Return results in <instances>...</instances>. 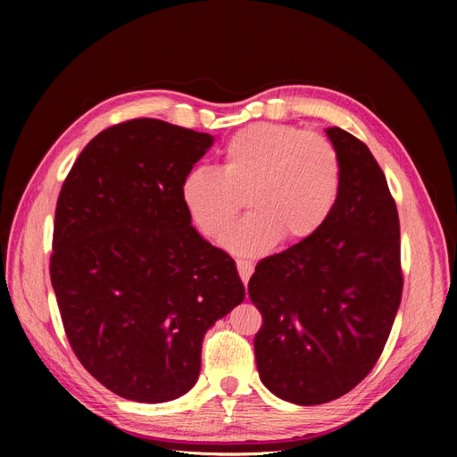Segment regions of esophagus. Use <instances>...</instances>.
<instances>
[{
	"label": "esophagus",
	"instance_id": "34e87169",
	"mask_svg": "<svg viewBox=\"0 0 457 457\" xmlns=\"http://www.w3.org/2000/svg\"><path fill=\"white\" fill-rule=\"evenodd\" d=\"M237 269L244 286H247V280H250V276L253 274V262L245 259H237Z\"/></svg>",
	"mask_w": 457,
	"mask_h": 457
}]
</instances>
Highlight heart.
Returning <instances> with one entry per match:
<instances>
[{
	"label": "heart",
	"instance_id": "heart-1",
	"mask_svg": "<svg viewBox=\"0 0 457 457\" xmlns=\"http://www.w3.org/2000/svg\"><path fill=\"white\" fill-rule=\"evenodd\" d=\"M343 168L324 133L284 123H253L220 150L219 171L187 173L181 195L188 215L210 238L223 234L244 207L252 215L223 244L259 255L276 244H297L324 227L341 195Z\"/></svg>",
	"mask_w": 457,
	"mask_h": 457
}]
</instances>
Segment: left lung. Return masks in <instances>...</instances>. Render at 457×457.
I'll return each mask as SVG.
<instances>
[{"label":"left lung","instance_id":"obj_1","mask_svg":"<svg viewBox=\"0 0 457 457\" xmlns=\"http://www.w3.org/2000/svg\"><path fill=\"white\" fill-rule=\"evenodd\" d=\"M341 195L311 238L261 259L247 294L262 316L255 361L267 389L312 406L347 395L376 366L403 297L400 223L370 148L329 128Z\"/></svg>","mask_w":457,"mask_h":457}]
</instances>
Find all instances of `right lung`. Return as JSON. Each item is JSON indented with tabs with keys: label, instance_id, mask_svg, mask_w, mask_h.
Segmentation results:
<instances>
[{
	"label": "right lung",
	"instance_id": "add662e5",
	"mask_svg": "<svg viewBox=\"0 0 457 457\" xmlns=\"http://www.w3.org/2000/svg\"><path fill=\"white\" fill-rule=\"evenodd\" d=\"M213 137L154 118L101 131L54 207L51 284L91 376L135 403L195 386L207 328L244 301L232 257L190 225L181 187Z\"/></svg>",
	"mask_w": 457,
	"mask_h": 457
}]
</instances>
